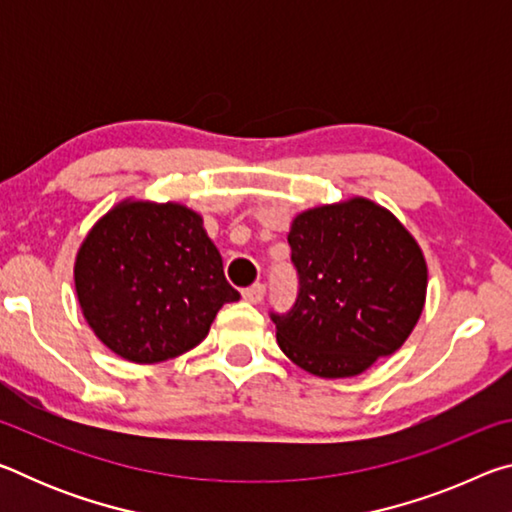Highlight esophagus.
<instances>
[{
    "mask_svg": "<svg viewBox=\"0 0 512 512\" xmlns=\"http://www.w3.org/2000/svg\"><path fill=\"white\" fill-rule=\"evenodd\" d=\"M244 293V298L248 300V302H253V305H259V302L264 300V296H266V287L264 284H253V287H248V289H244L241 291Z\"/></svg>",
    "mask_w": 512,
    "mask_h": 512,
    "instance_id": "esophagus-1",
    "label": "esophagus"
}]
</instances>
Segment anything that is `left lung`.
Returning <instances> with one entry per match:
<instances>
[{
    "mask_svg": "<svg viewBox=\"0 0 512 512\" xmlns=\"http://www.w3.org/2000/svg\"><path fill=\"white\" fill-rule=\"evenodd\" d=\"M289 246L298 298L271 318L296 366L354 377L402 348L427 298V262L386 207L361 196L311 207L293 219Z\"/></svg>",
    "mask_w": 512,
    "mask_h": 512,
    "instance_id": "8db88e82",
    "label": "left lung"
}]
</instances>
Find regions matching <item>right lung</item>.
I'll list each match as a JSON object with an SVG mask.
<instances>
[{
  "instance_id": "right-lung-1",
  "label": "right lung",
  "mask_w": 512,
  "mask_h": 512,
  "mask_svg": "<svg viewBox=\"0 0 512 512\" xmlns=\"http://www.w3.org/2000/svg\"><path fill=\"white\" fill-rule=\"evenodd\" d=\"M74 284L97 339L133 363L196 348L225 302L239 300L201 214L180 203L131 198L83 239Z\"/></svg>"
}]
</instances>
